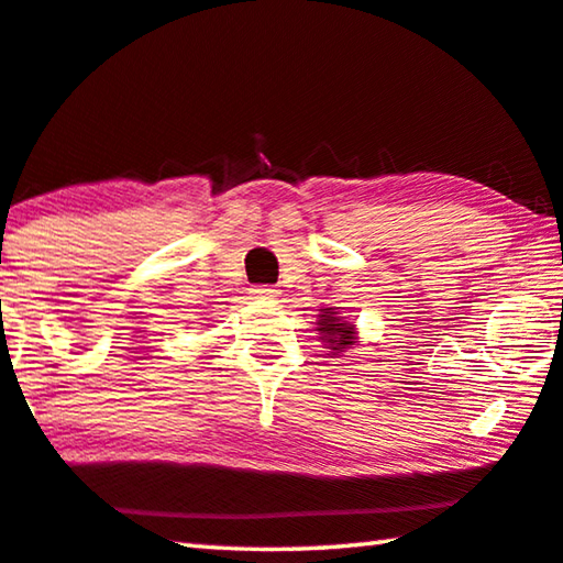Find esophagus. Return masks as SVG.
Listing matches in <instances>:
<instances>
[{
	"label": "esophagus",
	"mask_w": 563,
	"mask_h": 563,
	"mask_svg": "<svg viewBox=\"0 0 563 563\" xmlns=\"http://www.w3.org/2000/svg\"><path fill=\"white\" fill-rule=\"evenodd\" d=\"M250 292H253L255 298H275V296H278V290H275L273 285H253Z\"/></svg>",
	"instance_id": "1"
}]
</instances>
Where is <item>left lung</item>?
Segmentation results:
<instances>
[{
    "label": "left lung",
    "mask_w": 563,
    "mask_h": 563,
    "mask_svg": "<svg viewBox=\"0 0 563 563\" xmlns=\"http://www.w3.org/2000/svg\"><path fill=\"white\" fill-rule=\"evenodd\" d=\"M318 330L323 333V341L330 345V351H333V353L343 351V347L355 343L353 325H347L345 320L338 318L333 313V308H325V316H320Z\"/></svg>",
    "instance_id": "8db88e82"
}]
</instances>
